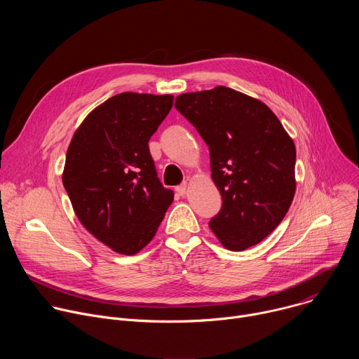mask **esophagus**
<instances>
[{
    "label": "esophagus",
    "instance_id": "34e87169",
    "mask_svg": "<svg viewBox=\"0 0 359 359\" xmlns=\"http://www.w3.org/2000/svg\"><path fill=\"white\" fill-rule=\"evenodd\" d=\"M176 191L180 194V196H184L186 191H187V183H182L180 186L176 187Z\"/></svg>",
    "mask_w": 359,
    "mask_h": 359
}]
</instances>
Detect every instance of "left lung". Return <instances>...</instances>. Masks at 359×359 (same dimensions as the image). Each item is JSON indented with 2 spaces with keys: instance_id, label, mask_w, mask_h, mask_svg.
<instances>
[{
  "instance_id": "obj_1",
  "label": "left lung",
  "mask_w": 359,
  "mask_h": 359,
  "mask_svg": "<svg viewBox=\"0 0 359 359\" xmlns=\"http://www.w3.org/2000/svg\"><path fill=\"white\" fill-rule=\"evenodd\" d=\"M175 108L209 146L212 179L223 204L209 226L241 251L284 219L295 193V144L262 100L226 86L182 93Z\"/></svg>"
}]
</instances>
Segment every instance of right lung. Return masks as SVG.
<instances>
[{
    "mask_svg": "<svg viewBox=\"0 0 359 359\" xmlns=\"http://www.w3.org/2000/svg\"><path fill=\"white\" fill-rule=\"evenodd\" d=\"M172 107V95H115L85 118L67 150L62 183L76 217L119 254L147 245L173 201L147 144Z\"/></svg>",
    "mask_w": 359,
    "mask_h": 359,
    "instance_id": "obj_1",
    "label": "right lung"
}]
</instances>
